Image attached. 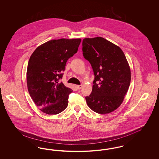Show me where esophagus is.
I'll list each match as a JSON object with an SVG mask.
<instances>
[{
    "instance_id": "34e87169",
    "label": "esophagus",
    "mask_w": 159,
    "mask_h": 159,
    "mask_svg": "<svg viewBox=\"0 0 159 159\" xmlns=\"http://www.w3.org/2000/svg\"><path fill=\"white\" fill-rule=\"evenodd\" d=\"M76 87L77 89L80 90V89H81V88H82V85H76Z\"/></svg>"
}]
</instances>
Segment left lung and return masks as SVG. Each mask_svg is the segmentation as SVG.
Here are the masks:
<instances>
[{"instance_id": "1", "label": "left lung", "mask_w": 159, "mask_h": 159, "mask_svg": "<svg viewBox=\"0 0 159 159\" xmlns=\"http://www.w3.org/2000/svg\"><path fill=\"white\" fill-rule=\"evenodd\" d=\"M82 46L83 57L95 75L86 103L97 113H110L121 105L128 91L131 75L128 61L120 47L104 38H85Z\"/></svg>"}]
</instances>
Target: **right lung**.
<instances>
[{
	"label": "right lung",
	"instance_id": "right-lung-1",
	"mask_svg": "<svg viewBox=\"0 0 159 159\" xmlns=\"http://www.w3.org/2000/svg\"><path fill=\"white\" fill-rule=\"evenodd\" d=\"M81 39L51 40L38 46L31 55L27 70V84L31 98L47 114H57L68 106L73 91L60 79L66 62L77 52Z\"/></svg>",
	"mask_w": 159,
	"mask_h": 159
}]
</instances>
